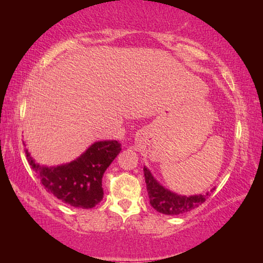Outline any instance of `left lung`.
I'll use <instances>...</instances> for the list:
<instances>
[{
    "mask_svg": "<svg viewBox=\"0 0 263 263\" xmlns=\"http://www.w3.org/2000/svg\"><path fill=\"white\" fill-rule=\"evenodd\" d=\"M144 176L151 205L158 212L169 216L182 215L198 208L202 203L205 202V197L210 195V191L212 193V190L215 189L208 191L205 195L184 196L164 188L146 166H144Z\"/></svg>",
    "mask_w": 263,
    "mask_h": 263,
    "instance_id": "1",
    "label": "left lung"
}]
</instances>
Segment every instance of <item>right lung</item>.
<instances>
[{"mask_svg": "<svg viewBox=\"0 0 263 263\" xmlns=\"http://www.w3.org/2000/svg\"><path fill=\"white\" fill-rule=\"evenodd\" d=\"M121 151L118 140L95 141L73 161L57 166L35 162L28 148L25 154L48 193L70 206L91 209L103 199L102 177Z\"/></svg>", "mask_w": 263, "mask_h": 263, "instance_id": "add662e5", "label": "right lung"}]
</instances>
